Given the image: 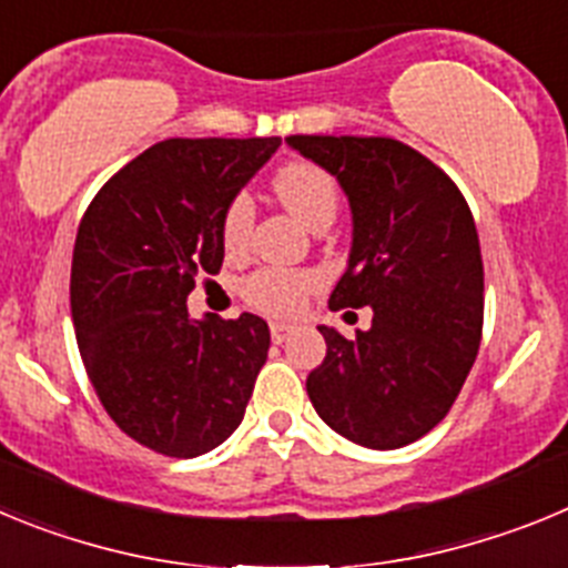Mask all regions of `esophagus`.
<instances>
[{"label": "esophagus", "mask_w": 568, "mask_h": 568, "mask_svg": "<svg viewBox=\"0 0 568 568\" xmlns=\"http://www.w3.org/2000/svg\"><path fill=\"white\" fill-rule=\"evenodd\" d=\"M293 329H295V324H290V321H273V324H270V335H273L275 344L287 341Z\"/></svg>", "instance_id": "34e87169"}]
</instances>
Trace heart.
<instances>
[{
    "mask_svg": "<svg viewBox=\"0 0 568 568\" xmlns=\"http://www.w3.org/2000/svg\"><path fill=\"white\" fill-rule=\"evenodd\" d=\"M273 193L278 202L321 233L335 222L341 207V187L335 175L313 162H287L273 175ZM253 227V204L247 195H235L224 207L222 241L227 250H241ZM318 287V275L301 273V270H261L244 281V301L261 313L290 315L298 313L307 304L310 293Z\"/></svg>",
    "mask_w": 568,
    "mask_h": 568,
    "instance_id": "1",
    "label": "heart"
}]
</instances>
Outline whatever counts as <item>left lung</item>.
Wrapping results in <instances>:
<instances>
[{"instance_id":"left-lung-1","label":"left lung","mask_w":568,"mask_h":568,"mask_svg":"<svg viewBox=\"0 0 568 568\" xmlns=\"http://www.w3.org/2000/svg\"><path fill=\"white\" fill-rule=\"evenodd\" d=\"M353 207L349 267L329 310L373 307L353 338L318 327L327 358L307 375L321 420L353 444L398 449L446 418L478 358L484 258L458 184L389 135H290Z\"/></svg>"}]
</instances>
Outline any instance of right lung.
<instances>
[{"label":"right lung","mask_w":568,"mask_h":568,"mask_svg":"<svg viewBox=\"0 0 568 568\" xmlns=\"http://www.w3.org/2000/svg\"><path fill=\"white\" fill-rule=\"evenodd\" d=\"M278 144L159 142L110 175L79 224L70 313L82 364L113 424L168 458L224 444L267 361V321H193L187 295L219 275L224 207Z\"/></svg>","instance_id":"add662e5"}]
</instances>
